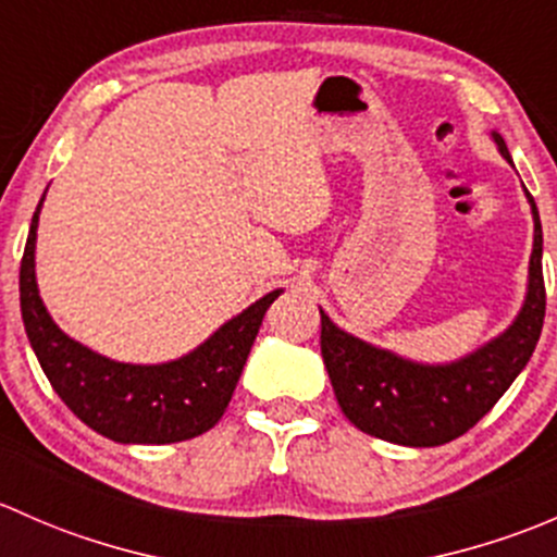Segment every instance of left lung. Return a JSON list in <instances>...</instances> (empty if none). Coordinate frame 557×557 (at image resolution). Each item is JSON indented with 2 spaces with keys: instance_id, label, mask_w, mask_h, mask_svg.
<instances>
[{
  "instance_id": "left-lung-1",
  "label": "left lung",
  "mask_w": 557,
  "mask_h": 557,
  "mask_svg": "<svg viewBox=\"0 0 557 557\" xmlns=\"http://www.w3.org/2000/svg\"><path fill=\"white\" fill-rule=\"evenodd\" d=\"M512 164L507 143L491 132ZM533 250L525 299L512 323L450 363H420L347 334L320 310V352L342 412L356 429L404 447H436L463 436L507 393L531 361L544 323L542 223L533 196Z\"/></svg>"
}]
</instances>
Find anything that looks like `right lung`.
I'll list each match as a JSON object with an SVG mask.
<instances>
[{
  "label": "right lung",
  "mask_w": 557,
  "mask_h": 557,
  "mask_svg": "<svg viewBox=\"0 0 557 557\" xmlns=\"http://www.w3.org/2000/svg\"><path fill=\"white\" fill-rule=\"evenodd\" d=\"M39 199L21 261V314L39 367L61 401L97 434L121 445H172L210 431L226 412L269 305L261 296L185 356L123 363L81 345L55 325L37 288Z\"/></svg>",
  "instance_id": "1"
}]
</instances>
